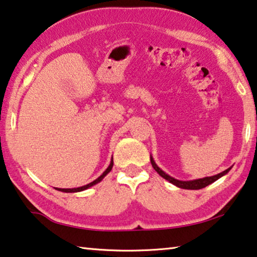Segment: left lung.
<instances>
[{"instance_id":"left-lung-1","label":"left lung","mask_w":257,"mask_h":257,"mask_svg":"<svg viewBox=\"0 0 257 257\" xmlns=\"http://www.w3.org/2000/svg\"><path fill=\"white\" fill-rule=\"evenodd\" d=\"M150 160H151L152 167L155 168L156 172L160 175V177H163L164 179L167 180V181L173 183L174 186H177V187H179V188H182V189H194V190H196V189L204 188V187L211 185L212 182L217 181V180L223 177V175L227 174L228 171L231 170V167H229V168H227V170H225L224 172H221V173L217 174V175H213V177H206V178H203V179L191 180V181H180V180H177V179L170 177V175L166 174L165 172L160 170V168L157 166V164L155 163V160H153L152 157H150Z\"/></svg>"}]
</instances>
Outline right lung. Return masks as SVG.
Segmentation results:
<instances>
[{
    "label": "right lung",
    "mask_w": 257,
    "mask_h": 257,
    "mask_svg": "<svg viewBox=\"0 0 257 257\" xmlns=\"http://www.w3.org/2000/svg\"><path fill=\"white\" fill-rule=\"evenodd\" d=\"M112 167H113V158H112V160H110V164H109V166L107 167V170L104 172V173H102L100 177H99L98 179H95L94 181H92V182H90V183H87V185H85V186H82V187H78V188H68V189H66V188H55V189H57V190H60V191H64V193H77V191H82V190H85V189H87V188H90V187H92V186H94V185H97L98 182H100L102 179H104L107 174L109 173L110 172V170H112Z\"/></svg>",
    "instance_id": "right-lung-1"
}]
</instances>
